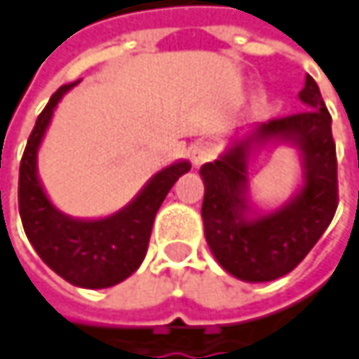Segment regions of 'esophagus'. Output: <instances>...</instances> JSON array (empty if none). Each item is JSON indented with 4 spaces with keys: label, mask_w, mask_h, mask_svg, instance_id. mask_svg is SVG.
<instances>
[{
    "label": "esophagus",
    "mask_w": 359,
    "mask_h": 359,
    "mask_svg": "<svg viewBox=\"0 0 359 359\" xmlns=\"http://www.w3.org/2000/svg\"><path fill=\"white\" fill-rule=\"evenodd\" d=\"M216 156V149H214V145L212 143H208V141H197L193 147H191V160H193V164H203V162H210L212 158Z\"/></svg>",
    "instance_id": "1"
}]
</instances>
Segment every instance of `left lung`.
<instances>
[{"label":"left lung","instance_id":"left-lung-1","mask_svg":"<svg viewBox=\"0 0 359 359\" xmlns=\"http://www.w3.org/2000/svg\"><path fill=\"white\" fill-rule=\"evenodd\" d=\"M299 100L308 109L274 118L262 124L255 135L291 141L304 154V189L280 212L255 220L243 216L248 210L245 158L250 141L199 170L205 184L201 205L205 241L220 266L241 280H276L297 268L323 237L339 205L330 114L310 74Z\"/></svg>","mask_w":359,"mask_h":359}]
</instances>
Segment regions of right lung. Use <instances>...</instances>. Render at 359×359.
Segmentation results:
<instances>
[{"mask_svg": "<svg viewBox=\"0 0 359 359\" xmlns=\"http://www.w3.org/2000/svg\"><path fill=\"white\" fill-rule=\"evenodd\" d=\"M79 81L62 85L39 114L27 141L20 177L18 210L25 233L39 257L64 280L85 289H106L122 283L143 262L154 218L172 184L191 170L189 162H179L158 172L141 195L122 212L104 220H72L60 214L45 197L36 179V147L62 95Z\"/></svg>", "mask_w": 359, "mask_h": 359, "instance_id": "add662e5", "label": "right lung"}]
</instances>
